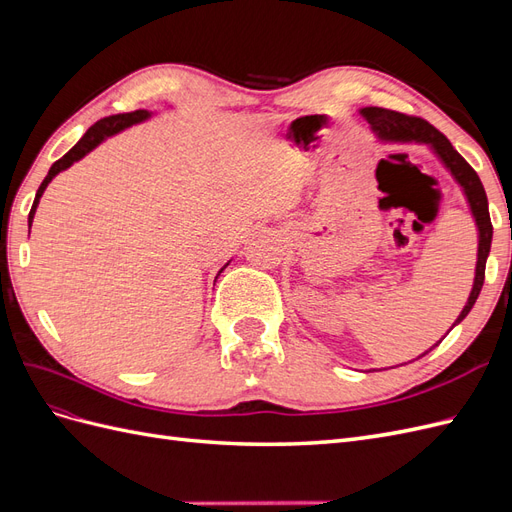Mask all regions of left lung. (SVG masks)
Listing matches in <instances>:
<instances>
[{"mask_svg": "<svg viewBox=\"0 0 512 512\" xmlns=\"http://www.w3.org/2000/svg\"><path fill=\"white\" fill-rule=\"evenodd\" d=\"M359 113L365 117V121L369 123V128L374 130V134L384 143H423V145H427L433 153H436L438 160L446 166L448 173L453 175V179L461 185L463 194H466V200H468L472 218H474L476 230H478V254H476L474 284H472V290H470L468 303L463 305L461 314L457 316V320L453 324V327H457V324L470 314V309L474 307L478 294H480V288H483L485 265H487V256H489L491 239H493V226H491V218H489V203H487V194H485L483 183H480L476 170L459 156L455 147L448 143V138L440 130L433 128L429 121H425L421 117H412V115H404V113H397V111H389V108H380V106H365V108H361ZM440 342H442V339H440ZM427 352H423L421 356H425ZM421 356H418V359H421Z\"/></svg>", "mask_w": 512, "mask_h": 512, "instance_id": "1", "label": "left lung"}]
</instances>
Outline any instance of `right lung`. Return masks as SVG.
Listing matches in <instances>:
<instances>
[{
    "mask_svg": "<svg viewBox=\"0 0 512 512\" xmlns=\"http://www.w3.org/2000/svg\"><path fill=\"white\" fill-rule=\"evenodd\" d=\"M149 117H151V113H149V111H143V108H141V111H134V113H121V115H111V117H104V119H100L98 123H94V126H91V128L85 132V136L81 138V141L76 143V145L66 153L64 158L57 160V162L51 166L49 175H46V177H44V181L40 183V188H38L36 198H34L32 211H29V218H27L29 228H32L34 215H36V209H38L40 198H42V194H44V190H46V185H49V183L53 181V177H55V175H59L61 170H66V168H70L74 162H79L81 158H85L91 149H96V147L104 141V138L113 136V134H117V132H121V130L130 128V126H136V123H143V121H147ZM226 267H228V262H226V265L220 269V273H222Z\"/></svg>",
    "mask_w": 512,
    "mask_h": 512,
    "instance_id": "right-lung-1",
    "label": "right lung"
}]
</instances>
